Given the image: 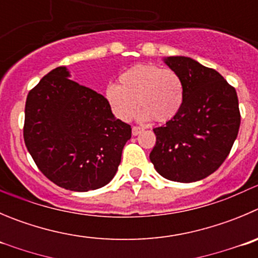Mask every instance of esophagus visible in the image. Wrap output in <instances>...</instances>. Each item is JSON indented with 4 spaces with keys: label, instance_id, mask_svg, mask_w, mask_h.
<instances>
[{
    "label": "esophagus",
    "instance_id": "obj_1",
    "mask_svg": "<svg viewBox=\"0 0 258 258\" xmlns=\"http://www.w3.org/2000/svg\"><path fill=\"white\" fill-rule=\"evenodd\" d=\"M143 132V129L139 126H133L132 127V133H133V136H138L139 133H142Z\"/></svg>",
    "mask_w": 258,
    "mask_h": 258
}]
</instances>
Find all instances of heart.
<instances>
[{"mask_svg":"<svg viewBox=\"0 0 258 258\" xmlns=\"http://www.w3.org/2000/svg\"><path fill=\"white\" fill-rule=\"evenodd\" d=\"M105 100L112 114L122 121H131L139 106L143 120L167 122L182 106V81L175 71L141 63L122 72L119 85L105 88Z\"/></svg>","mask_w":258,"mask_h":258,"instance_id":"heart-1","label":"heart"}]
</instances>
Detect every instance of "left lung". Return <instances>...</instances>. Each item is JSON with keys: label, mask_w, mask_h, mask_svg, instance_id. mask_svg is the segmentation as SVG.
Masks as SVG:
<instances>
[{"label": "left lung", "mask_w": 258, "mask_h": 258, "mask_svg": "<svg viewBox=\"0 0 258 258\" xmlns=\"http://www.w3.org/2000/svg\"><path fill=\"white\" fill-rule=\"evenodd\" d=\"M182 81L178 114L154 127L156 146L149 158L157 172L177 182L212 175L229 154L241 125L235 88L213 68L187 57L164 59Z\"/></svg>", "instance_id": "left-lung-1"}]
</instances>
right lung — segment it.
<instances>
[{"label": "right lung", "instance_id": "1", "mask_svg": "<svg viewBox=\"0 0 258 258\" xmlns=\"http://www.w3.org/2000/svg\"><path fill=\"white\" fill-rule=\"evenodd\" d=\"M66 67L44 76L25 105L24 141L46 178L71 191L112 180L132 127L112 115L96 91L70 80Z\"/></svg>", "mask_w": 258, "mask_h": 258}]
</instances>
